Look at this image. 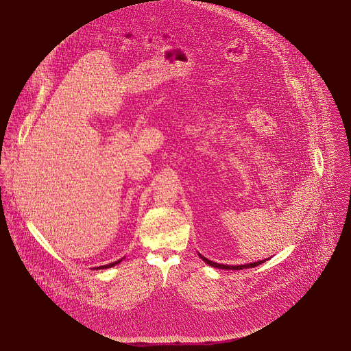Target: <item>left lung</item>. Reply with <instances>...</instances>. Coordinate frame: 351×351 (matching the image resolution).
<instances>
[{
    "label": "left lung",
    "mask_w": 351,
    "mask_h": 351,
    "mask_svg": "<svg viewBox=\"0 0 351 351\" xmlns=\"http://www.w3.org/2000/svg\"><path fill=\"white\" fill-rule=\"evenodd\" d=\"M199 257H202L203 261L207 263L208 265H211V267H214V268H221V269H245V268H254V267H257V265H260V264L264 263V260H261V261H257V263H253V264H244V265H223V264L213 263V261H210L208 258L203 257L202 254H199Z\"/></svg>",
    "instance_id": "obj_1"
}]
</instances>
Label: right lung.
<instances>
[{
	"instance_id": "add662e5",
	"label": "right lung",
	"mask_w": 351,
	"mask_h": 351,
	"mask_svg": "<svg viewBox=\"0 0 351 351\" xmlns=\"http://www.w3.org/2000/svg\"><path fill=\"white\" fill-rule=\"evenodd\" d=\"M122 260H118V261H115V263H112V264H108V265H103V267H98L97 269H104V268H111V267H114V265H117V264H119Z\"/></svg>"
}]
</instances>
